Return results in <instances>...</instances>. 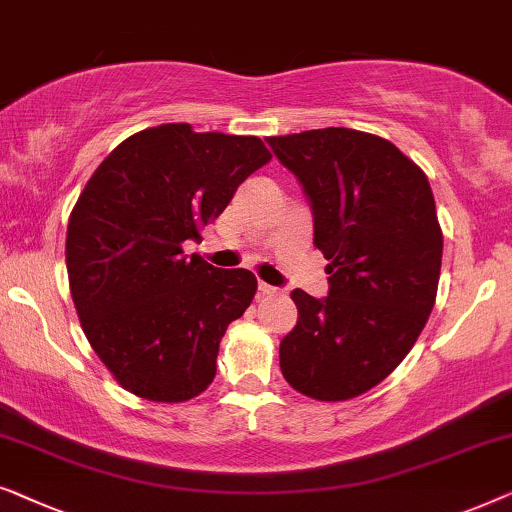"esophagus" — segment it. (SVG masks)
Listing matches in <instances>:
<instances>
[{
    "mask_svg": "<svg viewBox=\"0 0 512 512\" xmlns=\"http://www.w3.org/2000/svg\"><path fill=\"white\" fill-rule=\"evenodd\" d=\"M257 290H259V297H269V294H276V292H278L276 287L269 285V283H264V280H259Z\"/></svg>",
    "mask_w": 512,
    "mask_h": 512,
    "instance_id": "obj_1",
    "label": "esophagus"
}]
</instances>
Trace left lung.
Masks as SVG:
<instances>
[{"label": "left lung", "mask_w": 512, "mask_h": 512, "mask_svg": "<svg viewBox=\"0 0 512 512\" xmlns=\"http://www.w3.org/2000/svg\"><path fill=\"white\" fill-rule=\"evenodd\" d=\"M304 185L329 297L304 290L280 371L304 397L348 401L390 376L436 304L443 232L427 174L383 136L348 127L269 136Z\"/></svg>", "instance_id": "1"}]
</instances>
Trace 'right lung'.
Segmentation results:
<instances>
[{
    "label": "right lung",
    "instance_id": "add662e5",
    "mask_svg": "<svg viewBox=\"0 0 512 512\" xmlns=\"http://www.w3.org/2000/svg\"><path fill=\"white\" fill-rule=\"evenodd\" d=\"M269 160L257 136L167 122L115 146L83 187L67 227L69 290L92 350L127 392L181 403L213 383L222 336L257 278L187 257L183 243L201 241Z\"/></svg>",
    "mask_w": 512,
    "mask_h": 512
}]
</instances>
